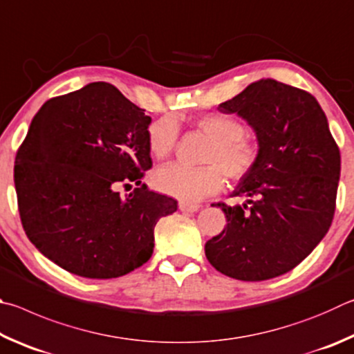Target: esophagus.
<instances>
[{
  "label": "esophagus",
  "instance_id": "esophagus-1",
  "mask_svg": "<svg viewBox=\"0 0 354 354\" xmlns=\"http://www.w3.org/2000/svg\"><path fill=\"white\" fill-rule=\"evenodd\" d=\"M201 207L202 205H199V203H189V202H180V203H178V208H180L182 212H185V213H194Z\"/></svg>",
  "mask_w": 354,
  "mask_h": 354
}]
</instances>
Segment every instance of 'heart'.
Masks as SVG:
<instances>
[{"label":"heart","mask_w":354,"mask_h":354,"mask_svg":"<svg viewBox=\"0 0 354 354\" xmlns=\"http://www.w3.org/2000/svg\"><path fill=\"white\" fill-rule=\"evenodd\" d=\"M196 127L212 140L205 157V166L191 167L171 163L158 167L152 183L160 193L185 202H199L203 197L219 193L225 176L239 182L255 171L263 157L258 138L245 133L238 118L225 113H208L196 120ZM180 126L172 116H161L147 129V146L155 158H166L177 146Z\"/></svg>","instance_id":"1"}]
</instances>
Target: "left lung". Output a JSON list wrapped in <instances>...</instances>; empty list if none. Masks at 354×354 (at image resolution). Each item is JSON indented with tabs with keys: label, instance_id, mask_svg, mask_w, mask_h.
<instances>
[{
	"label": "left lung",
	"instance_id": "1",
	"mask_svg": "<svg viewBox=\"0 0 354 354\" xmlns=\"http://www.w3.org/2000/svg\"><path fill=\"white\" fill-rule=\"evenodd\" d=\"M218 110L255 129L263 157L232 194L245 203H213L227 225L207 241L205 255L227 277L270 280L299 266L330 230L340 151L315 97L292 85L258 80Z\"/></svg>",
	"mask_w": 354,
	"mask_h": 354
}]
</instances>
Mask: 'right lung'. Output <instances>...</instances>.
I'll list each match as a JSON object with an SVG mask.
<instances>
[{"label":"right lung","instance_id":"right-lung-1","mask_svg":"<svg viewBox=\"0 0 354 354\" xmlns=\"http://www.w3.org/2000/svg\"><path fill=\"white\" fill-rule=\"evenodd\" d=\"M151 116L107 82L46 101L17 151L21 225L43 255L74 275L118 278L153 252V228L177 201L141 183L152 167ZM136 188L121 196L119 187Z\"/></svg>","mask_w":354,"mask_h":354}]
</instances>
